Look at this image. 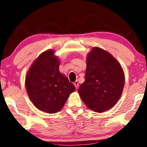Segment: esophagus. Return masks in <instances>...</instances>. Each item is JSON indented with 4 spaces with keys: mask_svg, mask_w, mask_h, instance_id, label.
I'll use <instances>...</instances> for the list:
<instances>
[{
    "mask_svg": "<svg viewBox=\"0 0 147 147\" xmlns=\"http://www.w3.org/2000/svg\"><path fill=\"white\" fill-rule=\"evenodd\" d=\"M74 85L75 86L76 88L78 89V86H79V83H78V81H76V82L74 83Z\"/></svg>",
    "mask_w": 147,
    "mask_h": 147,
    "instance_id": "1",
    "label": "esophagus"
}]
</instances>
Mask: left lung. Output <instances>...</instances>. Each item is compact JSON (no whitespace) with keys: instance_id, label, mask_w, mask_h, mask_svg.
<instances>
[{"instance_id":"1","label":"left lung","mask_w":147,"mask_h":147,"mask_svg":"<svg viewBox=\"0 0 147 147\" xmlns=\"http://www.w3.org/2000/svg\"><path fill=\"white\" fill-rule=\"evenodd\" d=\"M124 82V71L119 62L107 51L95 47L87 55L85 81L78 93L87 107L102 113L117 102Z\"/></svg>"}]
</instances>
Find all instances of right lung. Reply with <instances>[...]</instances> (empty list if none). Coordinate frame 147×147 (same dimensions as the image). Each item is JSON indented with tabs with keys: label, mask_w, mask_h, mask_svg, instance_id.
<instances>
[{
	"label": "right lung",
	"mask_w": 147,
	"mask_h": 147,
	"mask_svg": "<svg viewBox=\"0 0 147 147\" xmlns=\"http://www.w3.org/2000/svg\"><path fill=\"white\" fill-rule=\"evenodd\" d=\"M52 49L42 52L26 74L25 87L33 105L54 114L61 111L75 86L59 71L60 59Z\"/></svg>",
	"instance_id": "add662e5"
}]
</instances>
